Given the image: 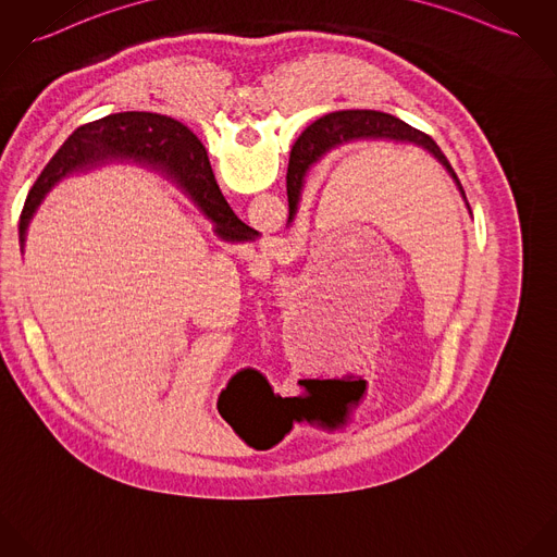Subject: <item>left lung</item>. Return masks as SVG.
<instances>
[{"label": "left lung", "instance_id": "left-lung-1", "mask_svg": "<svg viewBox=\"0 0 557 557\" xmlns=\"http://www.w3.org/2000/svg\"><path fill=\"white\" fill-rule=\"evenodd\" d=\"M403 141V144H413L422 150H426L430 157H434L447 173L454 177L460 195L465 197V190L460 186L458 175L451 170L449 161L441 152V148L434 144V139L426 135L420 128L411 127L403 123L400 119L385 114V112H375V110H343V112H331L315 123H311L305 128L295 144L293 150L295 154V170L288 168V208L290 215L288 222L297 214V203H299L300 188H302V175L309 170V165L318 163L322 157L329 152L342 148L345 144L354 141ZM467 201V197H465ZM469 206V203H467ZM349 382L343 380H300L299 385L305 389L302 400H315V403H326L329 411L333 409H347V400H358V396H351V389L347 387Z\"/></svg>", "mask_w": 557, "mask_h": 557}]
</instances>
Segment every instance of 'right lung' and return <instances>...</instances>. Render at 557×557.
<instances>
[{
    "label": "right lung",
    "instance_id": "obj_1",
    "mask_svg": "<svg viewBox=\"0 0 557 557\" xmlns=\"http://www.w3.org/2000/svg\"><path fill=\"white\" fill-rule=\"evenodd\" d=\"M123 161L161 175L180 193L188 195L214 222L215 231H224L235 222L233 210L214 182L208 152L190 128L152 112H121L74 131L50 159L27 195L18 224L21 244L32 218L54 184Z\"/></svg>",
    "mask_w": 557,
    "mask_h": 557
}]
</instances>
